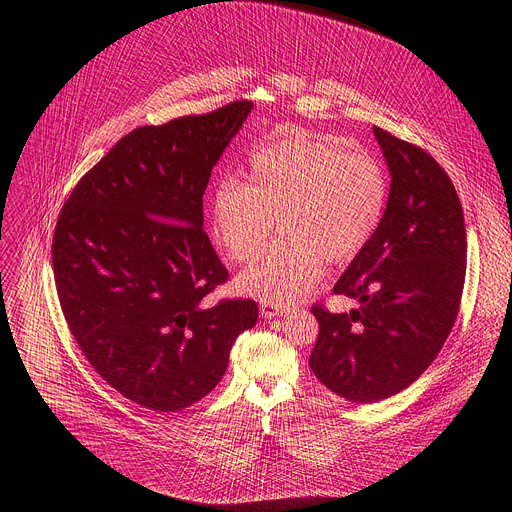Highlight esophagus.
<instances>
[{"label":"esophagus","instance_id":"34e87169","mask_svg":"<svg viewBox=\"0 0 512 512\" xmlns=\"http://www.w3.org/2000/svg\"><path fill=\"white\" fill-rule=\"evenodd\" d=\"M261 310V316L263 318H275V316H283L287 312V306H281V304H273V302H261L259 306Z\"/></svg>","mask_w":512,"mask_h":512}]
</instances>
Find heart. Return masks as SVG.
<instances>
[{"instance_id": "b5f03b06", "label": "heart", "mask_w": 512, "mask_h": 512, "mask_svg": "<svg viewBox=\"0 0 512 512\" xmlns=\"http://www.w3.org/2000/svg\"><path fill=\"white\" fill-rule=\"evenodd\" d=\"M387 202V178L367 154L332 137L291 131L259 145L249 184L225 178L214 190L212 231L225 251L253 261L281 221L287 239L251 265L241 285L267 302H291L324 275V257L348 261L371 241Z\"/></svg>"}]
</instances>
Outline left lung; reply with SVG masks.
Listing matches in <instances>:
<instances>
[{"label": "left lung", "mask_w": 512, "mask_h": 512, "mask_svg": "<svg viewBox=\"0 0 512 512\" xmlns=\"http://www.w3.org/2000/svg\"><path fill=\"white\" fill-rule=\"evenodd\" d=\"M391 172L381 225L334 285L358 308L312 306L320 332L310 369L336 395L377 403L407 389L442 350L466 277L456 188L425 150L373 127Z\"/></svg>", "instance_id": "1"}]
</instances>
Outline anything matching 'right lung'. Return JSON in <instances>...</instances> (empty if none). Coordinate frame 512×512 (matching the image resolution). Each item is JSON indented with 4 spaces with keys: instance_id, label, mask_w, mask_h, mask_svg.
Listing matches in <instances>:
<instances>
[{
    "instance_id": "1",
    "label": "right lung",
    "mask_w": 512,
    "mask_h": 512,
    "mask_svg": "<svg viewBox=\"0 0 512 512\" xmlns=\"http://www.w3.org/2000/svg\"><path fill=\"white\" fill-rule=\"evenodd\" d=\"M251 101L137 127L64 202L52 267L64 320L123 397L180 411L223 379L253 300L206 296L229 279L204 233L202 194Z\"/></svg>"
}]
</instances>
